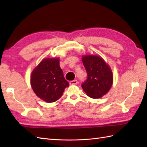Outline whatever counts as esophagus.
<instances>
[{"instance_id":"34e87169","label":"esophagus","mask_w":147,"mask_h":147,"mask_svg":"<svg viewBox=\"0 0 147 147\" xmlns=\"http://www.w3.org/2000/svg\"><path fill=\"white\" fill-rule=\"evenodd\" d=\"M78 83V81L76 80H73V81H71V82H69V84L71 85H76V84Z\"/></svg>"}]
</instances>
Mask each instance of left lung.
Returning <instances> with one entry per match:
<instances>
[{"mask_svg":"<svg viewBox=\"0 0 147 147\" xmlns=\"http://www.w3.org/2000/svg\"><path fill=\"white\" fill-rule=\"evenodd\" d=\"M82 61L87 73V79L82 85L83 91L91 98L102 97L109 92L113 83L111 68L99 56L85 55Z\"/></svg>","mask_w":147,"mask_h":147,"instance_id":"8db88e82","label":"left lung"}]
</instances>
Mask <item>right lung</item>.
I'll list each match as a JSON object with an SVG mask.
<instances>
[{
	"instance_id": "add662e5",
	"label": "right lung",
	"mask_w": 147,
	"mask_h": 147,
	"mask_svg": "<svg viewBox=\"0 0 147 147\" xmlns=\"http://www.w3.org/2000/svg\"><path fill=\"white\" fill-rule=\"evenodd\" d=\"M31 85L35 94L47 102L57 101L69 84L65 80L59 59L41 61L31 75Z\"/></svg>"
}]
</instances>
